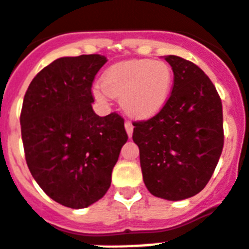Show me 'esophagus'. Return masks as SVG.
I'll list each match as a JSON object with an SVG mask.
<instances>
[{"mask_svg":"<svg viewBox=\"0 0 249 249\" xmlns=\"http://www.w3.org/2000/svg\"><path fill=\"white\" fill-rule=\"evenodd\" d=\"M125 130H126V133H128L129 137H132L133 134V125L130 121H125Z\"/></svg>","mask_w":249,"mask_h":249,"instance_id":"esophagus-1","label":"esophagus"}]
</instances>
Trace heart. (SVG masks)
<instances>
[{"instance_id": "heart-1", "label": "heart", "mask_w": 249, "mask_h": 249, "mask_svg": "<svg viewBox=\"0 0 249 249\" xmlns=\"http://www.w3.org/2000/svg\"><path fill=\"white\" fill-rule=\"evenodd\" d=\"M172 87V70L166 62L129 60L108 68L103 83H96L94 94L100 102L115 96L129 116L147 120L167 103Z\"/></svg>"}]
</instances>
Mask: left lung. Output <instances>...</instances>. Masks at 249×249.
I'll use <instances>...</instances> for the list:
<instances>
[{
  "label": "left lung",
  "mask_w": 249,
  "mask_h": 249,
  "mask_svg": "<svg viewBox=\"0 0 249 249\" xmlns=\"http://www.w3.org/2000/svg\"><path fill=\"white\" fill-rule=\"evenodd\" d=\"M174 71L167 103L149 120L133 123L146 188L155 197L179 201L208 184L223 149V113L217 89L193 62L164 57Z\"/></svg>",
  "instance_id": "obj_1"
}]
</instances>
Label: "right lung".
Instances as JSON below:
<instances>
[{"label":"right lung","instance_id":"obj_1","mask_svg":"<svg viewBox=\"0 0 249 249\" xmlns=\"http://www.w3.org/2000/svg\"><path fill=\"white\" fill-rule=\"evenodd\" d=\"M107 58L61 57L30 83L20 112L26 162L36 183L58 204L90 206L107 193L128 141L124 119L92 109V82Z\"/></svg>","mask_w":249,"mask_h":249}]
</instances>
